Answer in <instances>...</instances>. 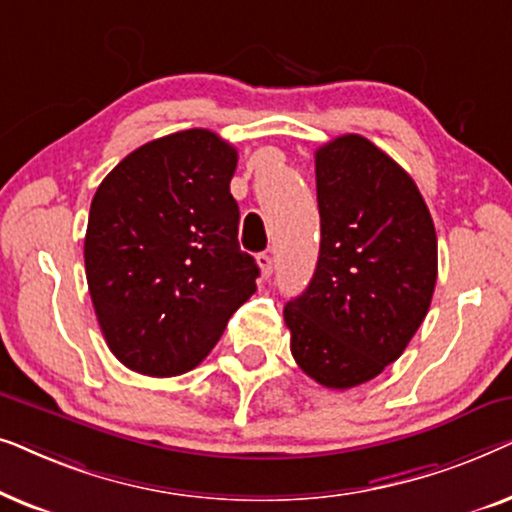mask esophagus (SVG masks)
I'll return each mask as SVG.
<instances>
[{"instance_id": "esophagus-1", "label": "esophagus", "mask_w": 512, "mask_h": 512, "mask_svg": "<svg viewBox=\"0 0 512 512\" xmlns=\"http://www.w3.org/2000/svg\"><path fill=\"white\" fill-rule=\"evenodd\" d=\"M256 263H258V268H261V275L263 277H270L272 275V265H275V261H272L270 251H263V254H258L256 256Z\"/></svg>"}]
</instances>
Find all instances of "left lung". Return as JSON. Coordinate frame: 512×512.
<instances>
[{
    "label": "left lung",
    "instance_id": "1",
    "mask_svg": "<svg viewBox=\"0 0 512 512\" xmlns=\"http://www.w3.org/2000/svg\"><path fill=\"white\" fill-rule=\"evenodd\" d=\"M314 165L319 261L284 321L298 366L328 389H352L422 326L438 277L436 228L410 174L366 137L333 139Z\"/></svg>",
    "mask_w": 512,
    "mask_h": 512
}]
</instances>
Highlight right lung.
Wrapping results in <instances>:
<instances>
[{
    "instance_id": "right-lung-1",
    "label": "right lung",
    "mask_w": 512,
    "mask_h": 512,
    "mask_svg": "<svg viewBox=\"0 0 512 512\" xmlns=\"http://www.w3.org/2000/svg\"><path fill=\"white\" fill-rule=\"evenodd\" d=\"M235 167L216 132H174L125 156L90 202L88 291L109 349L135 373L193 370L256 291L258 265L237 242Z\"/></svg>"
}]
</instances>
